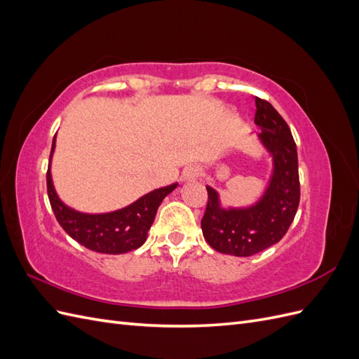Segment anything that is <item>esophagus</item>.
Wrapping results in <instances>:
<instances>
[{
	"label": "esophagus",
	"instance_id": "esophagus-1",
	"mask_svg": "<svg viewBox=\"0 0 359 359\" xmlns=\"http://www.w3.org/2000/svg\"><path fill=\"white\" fill-rule=\"evenodd\" d=\"M202 175V170L198 166H189L182 172V180L184 181H196Z\"/></svg>",
	"mask_w": 359,
	"mask_h": 359
}]
</instances>
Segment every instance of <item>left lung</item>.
<instances>
[{"label": "left lung", "mask_w": 359, "mask_h": 359, "mask_svg": "<svg viewBox=\"0 0 359 359\" xmlns=\"http://www.w3.org/2000/svg\"><path fill=\"white\" fill-rule=\"evenodd\" d=\"M255 124L260 144L273 156V173L260 199L245 208H223L219 193L206 186L208 203L201 222L214 250L238 257L274 245L287 232L299 205L298 154L290 128L273 104L256 97Z\"/></svg>", "instance_id": "8db88e82"}]
</instances>
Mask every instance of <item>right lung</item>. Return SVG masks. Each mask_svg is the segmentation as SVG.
Here are the masks:
<instances>
[{
	"label": "right lung",
	"mask_w": 359,
	"mask_h": 359,
	"mask_svg": "<svg viewBox=\"0 0 359 359\" xmlns=\"http://www.w3.org/2000/svg\"><path fill=\"white\" fill-rule=\"evenodd\" d=\"M55 149V137L52 140L50 158ZM50 158L46 173L48 196L58 223L73 240L97 253L121 255L139 248L147 241L148 231L153 224L158 206L178 182L156 189L130 203L126 208L104 214L79 212L64 203L55 191L50 175Z\"/></svg>",
	"instance_id": "add662e5"
}]
</instances>
